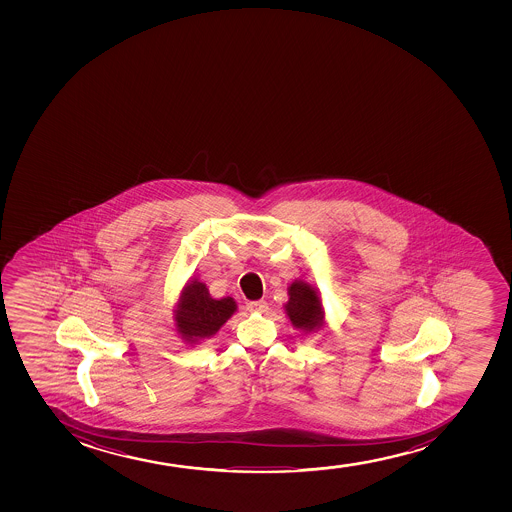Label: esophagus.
Wrapping results in <instances>:
<instances>
[{
  "mask_svg": "<svg viewBox=\"0 0 512 512\" xmlns=\"http://www.w3.org/2000/svg\"><path fill=\"white\" fill-rule=\"evenodd\" d=\"M246 309L249 312H266L268 311V304L265 300H253V302H247Z\"/></svg>",
  "mask_w": 512,
  "mask_h": 512,
  "instance_id": "1",
  "label": "esophagus"
}]
</instances>
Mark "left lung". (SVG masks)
<instances>
[{"label": "left lung", "instance_id": "8db88e82", "mask_svg": "<svg viewBox=\"0 0 512 512\" xmlns=\"http://www.w3.org/2000/svg\"><path fill=\"white\" fill-rule=\"evenodd\" d=\"M283 309L292 326L304 335L318 333L326 326L321 294L304 280H294L288 285V300Z\"/></svg>", "mask_w": 512, "mask_h": 512}]
</instances>
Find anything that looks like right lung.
Listing matches in <instances>:
<instances>
[{
    "label": "right lung",
    "instance_id": "1",
    "mask_svg": "<svg viewBox=\"0 0 512 512\" xmlns=\"http://www.w3.org/2000/svg\"><path fill=\"white\" fill-rule=\"evenodd\" d=\"M237 304L232 297L213 299L208 287L200 280H189L177 299L174 326L186 345H198L212 338L229 321Z\"/></svg>",
    "mask_w": 512,
    "mask_h": 512
}]
</instances>
